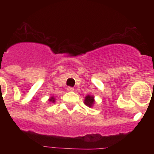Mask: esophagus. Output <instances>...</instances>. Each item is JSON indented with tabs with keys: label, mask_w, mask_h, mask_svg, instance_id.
I'll return each mask as SVG.
<instances>
[{
	"label": "esophagus",
	"mask_w": 154,
	"mask_h": 154,
	"mask_svg": "<svg viewBox=\"0 0 154 154\" xmlns=\"http://www.w3.org/2000/svg\"><path fill=\"white\" fill-rule=\"evenodd\" d=\"M74 90V88L73 87H68L67 88V91H69V92H72V91Z\"/></svg>",
	"instance_id": "1"
}]
</instances>
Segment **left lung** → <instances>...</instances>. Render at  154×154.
Instances as JSON below:
<instances>
[{
	"label": "left lung",
	"mask_w": 154,
	"mask_h": 154,
	"mask_svg": "<svg viewBox=\"0 0 154 154\" xmlns=\"http://www.w3.org/2000/svg\"><path fill=\"white\" fill-rule=\"evenodd\" d=\"M84 103L85 106L89 107L93 106L94 103H95V99H94L93 96H90V95H87L85 97V100H84Z\"/></svg>",
	"instance_id": "1"
}]
</instances>
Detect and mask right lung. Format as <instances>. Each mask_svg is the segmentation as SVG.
<instances>
[{
    "label": "right lung",
    "instance_id": "right-lung-1",
    "mask_svg": "<svg viewBox=\"0 0 154 154\" xmlns=\"http://www.w3.org/2000/svg\"><path fill=\"white\" fill-rule=\"evenodd\" d=\"M48 100H49V102H51V103H53L55 102V99L54 96H51V97H50V99H48Z\"/></svg>",
    "mask_w": 154,
    "mask_h": 154
}]
</instances>
